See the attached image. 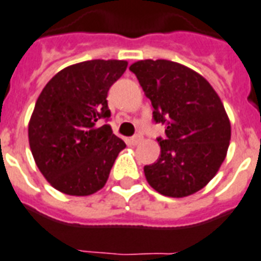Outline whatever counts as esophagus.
<instances>
[{
  "label": "esophagus",
  "mask_w": 261,
  "mask_h": 261,
  "mask_svg": "<svg viewBox=\"0 0 261 261\" xmlns=\"http://www.w3.org/2000/svg\"><path fill=\"white\" fill-rule=\"evenodd\" d=\"M142 141H143V137H142L141 134L134 135V137H133L130 139V142H131V143H133V145H139V143H141Z\"/></svg>",
  "instance_id": "34e87169"
}]
</instances>
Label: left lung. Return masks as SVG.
Instances as JSON below:
<instances>
[{
	"mask_svg": "<svg viewBox=\"0 0 261 261\" xmlns=\"http://www.w3.org/2000/svg\"><path fill=\"white\" fill-rule=\"evenodd\" d=\"M151 100L155 123L166 126L158 138L161 155L145 166L152 189L167 197L190 196L219 171L230 141L224 105L205 77L170 60H139L130 65Z\"/></svg>",
	"mask_w": 261,
	"mask_h": 261,
	"instance_id": "obj_1",
	"label": "left lung"
}]
</instances>
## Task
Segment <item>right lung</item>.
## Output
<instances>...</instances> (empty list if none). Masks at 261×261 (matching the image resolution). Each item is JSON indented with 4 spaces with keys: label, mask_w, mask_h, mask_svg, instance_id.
Here are the masks:
<instances>
[{
    "label": "right lung",
    "mask_w": 261,
    "mask_h": 261,
    "mask_svg": "<svg viewBox=\"0 0 261 261\" xmlns=\"http://www.w3.org/2000/svg\"><path fill=\"white\" fill-rule=\"evenodd\" d=\"M124 60H88L61 69L46 83L28 126L32 155L45 179L68 196H90L109 179L126 147L112 134L110 87L123 75Z\"/></svg>",
    "instance_id": "obj_1"
}]
</instances>
